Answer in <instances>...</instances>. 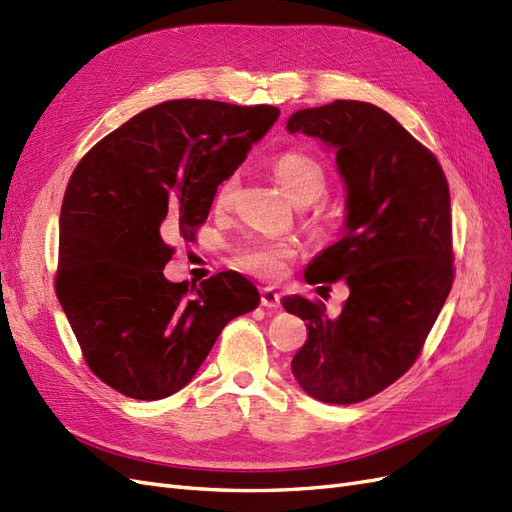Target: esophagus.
Wrapping results in <instances>:
<instances>
[{
    "mask_svg": "<svg viewBox=\"0 0 512 512\" xmlns=\"http://www.w3.org/2000/svg\"><path fill=\"white\" fill-rule=\"evenodd\" d=\"M282 294L277 292L275 288H271V286H267V288H262L260 290V303L265 305V307H269V309H277L282 305Z\"/></svg>",
    "mask_w": 512,
    "mask_h": 512,
    "instance_id": "esophagus-1",
    "label": "esophagus"
}]
</instances>
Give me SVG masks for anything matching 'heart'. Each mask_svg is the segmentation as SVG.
I'll list each match as a JSON object with an SVG mask.
<instances>
[{"label": "heart", "mask_w": 512, "mask_h": 512, "mask_svg": "<svg viewBox=\"0 0 512 512\" xmlns=\"http://www.w3.org/2000/svg\"><path fill=\"white\" fill-rule=\"evenodd\" d=\"M275 177L284 185V190L294 203L305 207L316 203L327 192V170L305 151H286L273 162ZM237 188V177H228L220 183L215 203L226 207ZM297 254V245L290 241H267L260 239L250 243L241 254V265L262 277H275L284 269V262Z\"/></svg>", "instance_id": "b5f03b06"}]
</instances>
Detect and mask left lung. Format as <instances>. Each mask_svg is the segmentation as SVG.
<instances>
[{
	"instance_id": "left-lung-1",
	"label": "left lung",
	"mask_w": 512,
	"mask_h": 512,
	"mask_svg": "<svg viewBox=\"0 0 512 512\" xmlns=\"http://www.w3.org/2000/svg\"><path fill=\"white\" fill-rule=\"evenodd\" d=\"M286 130L333 149L346 185L342 239L305 280L350 290L337 318L299 294L282 299L307 327L292 376L324 404H359L406 374L451 292V194L433 153L376 104L301 108Z\"/></svg>"
}]
</instances>
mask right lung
Listing matches in <instances>:
<instances>
[{"label":"right lung","mask_w":512,"mask_h":512,"mask_svg":"<svg viewBox=\"0 0 512 512\" xmlns=\"http://www.w3.org/2000/svg\"><path fill=\"white\" fill-rule=\"evenodd\" d=\"M277 117L269 104L168 100L104 136L72 173L55 290L89 369L121 395L177 393L226 324L258 307L237 271L192 290L168 282L164 239L194 237L218 185Z\"/></svg>","instance_id":"obj_1"}]
</instances>
